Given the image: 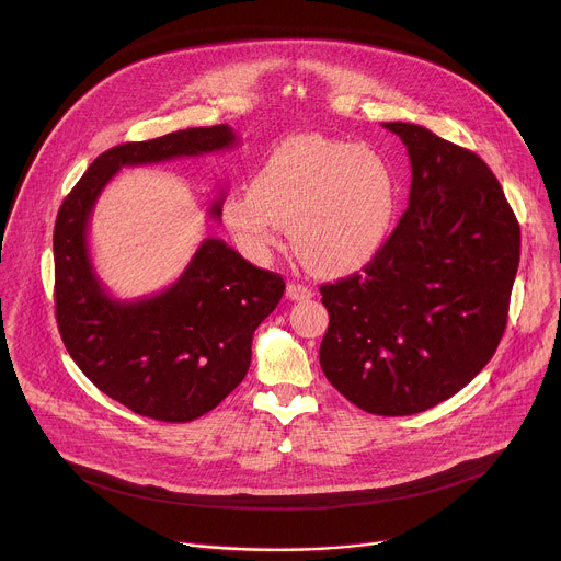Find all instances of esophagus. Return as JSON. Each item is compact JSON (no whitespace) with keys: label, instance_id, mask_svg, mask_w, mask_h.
<instances>
[{"label":"esophagus","instance_id":"obj_1","mask_svg":"<svg viewBox=\"0 0 561 561\" xmlns=\"http://www.w3.org/2000/svg\"><path fill=\"white\" fill-rule=\"evenodd\" d=\"M286 297L293 299V301H301V299H310V297H312V290H310L308 286H304V284L290 282V284L286 286Z\"/></svg>","mask_w":561,"mask_h":561}]
</instances>
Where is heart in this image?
I'll return each instance as SVG.
<instances>
[{
	"mask_svg": "<svg viewBox=\"0 0 561 561\" xmlns=\"http://www.w3.org/2000/svg\"><path fill=\"white\" fill-rule=\"evenodd\" d=\"M397 178L386 159L351 141L295 135L257 167L251 188H232L224 221L253 257H266L288 226L297 257L319 275L373 262L397 224Z\"/></svg>",
	"mask_w": 561,
	"mask_h": 561,
	"instance_id": "heart-1",
	"label": "heart"
}]
</instances>
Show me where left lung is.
Returning a JSON list of instances; mask_svg holds the SVG:
<instances>
[{"instance_id":"left-lung-1","label":"left lung","mask_w":561,"mask_h":561,"mask_svg":"<svg viewBox=\"0 0 561 561\" xmlns=\"http://www.w3.org/2000/svg\"><path fill=\"white\" fill-rule=\"evenodd\" d=\"M411 157L409 208L381 253L319 288L327 379L366 413L437 407L495 355L519 266V221L482 157L386 122Z\"/></svg>"}]
</instances>
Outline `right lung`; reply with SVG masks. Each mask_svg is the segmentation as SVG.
<instances>
[{"mask_svg":"<svg viewBox=\"0 0 561 561\" xmlns=\"http://www.w3.org/2000/svg\"><path fill=\"white\" fill-rule=\"evenodd\" d=\"M230 126L175 130L102 152L59 206L55 314L72 362L104 394L141 417L193 422L213 411L249 373L253 335L284 295V279L208 237L167 290L119 301L89 255V219L124 167L199 157L234 146ZM224 193L208 213L221 217Z\"/></svg>","mask_w":561,"mask_h":561,"instance_id":"1","label":"right lung"}]
</instances>
